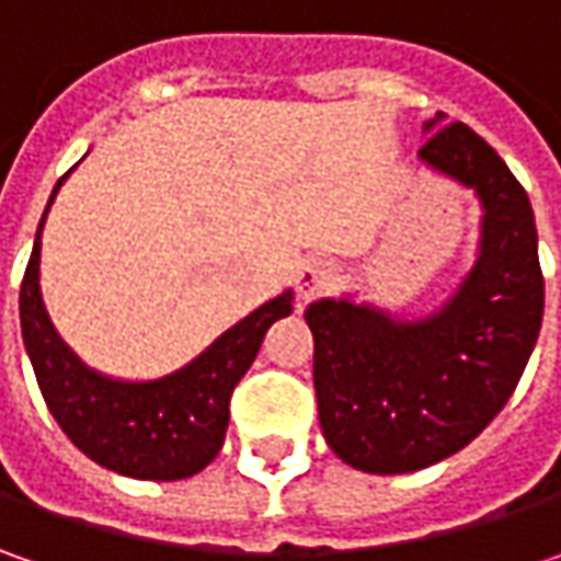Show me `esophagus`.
Wrapping results in <instances>:
<instances>
[{
	"label": "esophagus",
	"mask_w": 561,
	"mask_h": 561,
	"mask_svg": "<svg viewBox=\"0 0 561 561\" xmlns=\"http://www.w3.org/2000/svg\"><path fill=\"white\" fill-rule=\"evenodd\" d=\"M296 296L299 299H312L318 293H324L331 284H334V265L324 262V259H306L299 268H296Z\"/></svg>",
	"instance_id": "obj_1"
}]
</instances>
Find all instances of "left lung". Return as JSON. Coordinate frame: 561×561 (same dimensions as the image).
Returning a JSON list of instances; mask_svg holds the SVG:
<instances>
[{
	"label": "left lung",
	"instance_id": "left-lung-1",
	"mask_svg": "<svg viewBox=\"0 0 561 561\" xmlns=\"http://www.w3.org/2000/svg\"><path fill=\"white\" fill-rule=\"evenodd\" d=\"M424 124L419 159L474 190L481 243L440 309L399 318L353 296L314 299V397L324 440L368 474H405L465 449L500 415L543 321V274L525 186L468 124Z\"/></svg>",
	"mask_w": 561,
	"mask_h": 561
}]
</instances>
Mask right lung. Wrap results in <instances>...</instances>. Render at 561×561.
<instances>
[{
  "mask_svg": "<svg viewBox=\"0 0 561 561\" xmlns=\"http://www.w3.org/2000/svg\"><path fill=\"white\" fill-rule=\"evenodd\" d=\"M46 211L21 280V334L53 419L83 456L108 471L140 481L193 478L218 456L230 419V393L259 356L265 331L293 312V293L284 290L249 312L171 375L156 380L99 375L71 353L43 306L39 233Z\"/></svg>",
  "mask_w": 561,
  "mask_h": 561,
  "instance_id": "right-lung-1",
  "label": "right lung"
}]
</instances>
